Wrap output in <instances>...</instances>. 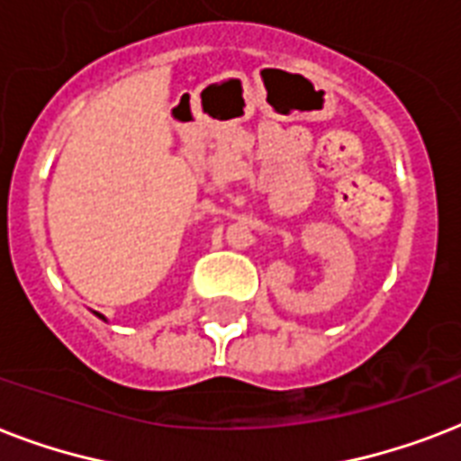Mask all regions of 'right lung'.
<instances>
[{"instance_id": "1", "label": "right lung", "mask_w": 461, "mask_h": 461, "mask_svg": "<svg viewBox=\"0 0 461 461\" xmlns=\"http://www.w3.org/2000/svg\"><path fill=\"white\" fill-rule=\"evenodd\" d=\"M97 318H103V321H104V315H100V313H97Z\"/></svg>"}]
</instances>
